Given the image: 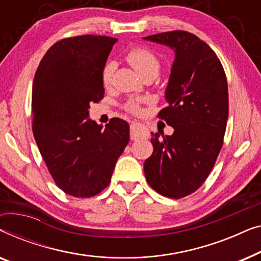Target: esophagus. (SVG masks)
Returning <instances> with one entry per match:
<instances>
[{"mask_svg":"<svg viewBox=\"0 0 261 261\" xmlns=\"http://www.w3.org/2000/svg\"><path fill=\"white\" fill-rule=\"evenodd\" d=\"M146 134H147V130H146V128L142 126L141 123L133 122L130 124L132 140H138V139H140L142 137H146Z\"/></svg>","mask_w":261,"mask_h":261,"instance_id":"1","label":"esophagus"}]
</instances>
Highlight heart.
Returning <instances> with one entry per match:
<instances>
[{
	"label": "heart",
	"mask_w": 261,
	"mask_h": 261,
	"mask_svg": "<svg viewBox=\"0 0 261 261\" xmlns=\"http://www.w3.org/2000/svg\"><path fill=\"white\" fill-rule=\"evenodd\" d=\"M127 62L134 67V70L140 74L141 77L148 76H156L160 70V59L158 56H155L154 53L149 51L147 48L144 47H134L132 48L126 56ZM114 70H115V64L113 62H109L106 64L105 69L102 71V82L105 87L112 83ZM124 109L129 113H139L140 112V102L139 101H128L124 105Z\"/></svg>",
	"instance_id": "heart-1"
}]
</instances>
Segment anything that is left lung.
<instances>
[{
  "mask_svg": "<svg viewBox=\"0 0 261 261\" xmlns=\"http://www.w3.org/2000/svg\"><path fill=\"white\" fill-rule=\"evenodd\" d=\"M144 39L174 51L167 107L158 114L174 132L152 133L146 180L160 195L181 198L204 183L222 148L228 120L226 73L215 52L195 34L172 31Z\"/></svg>",
  "mask_w": 261,
  "mask_h": 261,
  "instance_id": "obj_1",
  "label": "left lung"
}]
</instances>
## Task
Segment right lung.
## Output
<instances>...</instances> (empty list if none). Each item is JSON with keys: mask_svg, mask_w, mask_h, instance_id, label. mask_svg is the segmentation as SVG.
<instances>
[{"mask_svg": "<svg viewBox=\"0 0 261 261\" xmlns=\"http://www.w3.org/2000/svg\"><path fill=\"white\" fill-rule=\"evenodd\" d=\"M117 39L78 35L52 45L33 82V135L55 183L87 198L108 187L129 141V126L114 117L106 128L89 119L105 96L102 71Z\"/></svg>", "mask_w": 261, "mask_h": 261, "instance_id": "1", "label": "right lung"}]
</instances>
